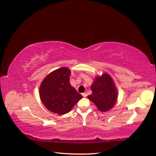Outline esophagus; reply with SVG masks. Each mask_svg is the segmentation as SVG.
<instances>
[{
	"instance_id": "1",
	"label": "esophagus",
	"mask_w": 156,
	"mask_h": 156,
	"mask_svg": "<svg viewBox=\"0 0 156 156\" xmlns=\"http://www.w3.org/2000/svg\"><path fill=\"white\" fill-rule=\"evenodd\" d=\"M82 95L83 97H87V92H84L82 94Z\"/></svg>"
}]
</instances>
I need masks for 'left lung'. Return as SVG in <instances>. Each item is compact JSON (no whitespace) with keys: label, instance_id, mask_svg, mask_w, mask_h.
Returning a JSON list of instances; mask_svg holds the SVG:
<instances>
[{"label":"left lung","instance_id":"obj_1","mask_svg":"<svg viewBox=\"0 0 156 156\" xmlns=\"http://www.w3.org/2000/svg\"><path fill=\"white\" fill-rule=\"evenodd\" d=\"M92 94L88 98L101 112L109 111L115 106L118 98L117 89L109 74L97 76L91 85Z\"/></svg>","mask_w":156,"mask_h":156}]
</instances>
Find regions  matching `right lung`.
<instances>
[{
	"instance_id": "obj_1",
	"label": "right lung",
	"mask_w": 156,
	"mask_h": 156,
	"mask_svg": "<svg viewBox=\"0 0 156 156\" xmlns=\"http://www.w3.org/2000/svg\"><path fill=\"white\" fill-rule=\"evenodd\" d=\"M69 69L62 67L50 73L40 87L42 103L53 113L64 115L69 112L83 98L71 86Z\"/></svg>"
}]
</instances>
